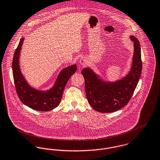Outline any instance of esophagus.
Here are the masks:
<instances>
[{"label": "esophagus", "instance_id": "esophagus-1", "mask_svg": "<svg viewBox=\"0 0 160 160\" xmlns=\"http://www.w3.org/2000/svg\"><path fill=\"white\" fill-rule=\"evenodd\" d=\"M80 63L82 65H83L85 66L86 64H87V61L84 58H82L80 60Z\"/></svg>", "mask_w": 160, "mask_h": 160}]
</instances>
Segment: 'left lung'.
Segmentation results:
<instances>
[{
  "label": "left lung",
  "instance_id": "8db88e82",
  "mask_svg": "<svg viewBox=\"0 0 160 160\" xmlns=\"http://www.w3.org/2000/svg\"><path fill=\"white\" fill-rule=\"evenodd\" d=\"M134 42V54L131 70L122 80L106 83L88 68L82 71L85 82V91L88 103L94 110L102 113L113 112L126 106L138 83L142 69L141 48L139 41L131 36Z\"/></svg>",
  "mask_w": 160,
  "mask_h": 160
}]
</instances>
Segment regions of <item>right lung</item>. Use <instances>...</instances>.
Instances as JSON below:
<instances>
[{"instance_id":"right-lung-1","label":"right lung","mask_w":160,"mask_h":160,"mask_svg":"<svg viewBox=\"0 0 160 160\" xmlns=\"http://www.w3.org/2000/svg\"><path fill=\"white\" fill-rule=\"evenodd\" d=\"M23 42L20 39L12 60V68L16 91L20 101L30 108L38 111H49L58 106L66 83L77 71L74 65L62 70L58 76L54 86L48 92H41L31 88L22 75L19 65L20 51Z\"/></svg>"}]
</instances>
